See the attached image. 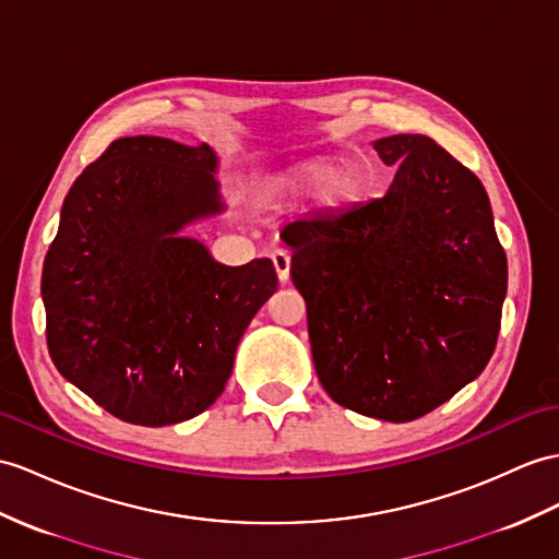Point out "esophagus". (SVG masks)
I'll list each match as a JSON object with an SVG mask.
<instances>
[{"mask_svg": "<svg viewBox=\"0 0 559 559\" xmlns=\"http://www.w3.org/2000/svg\"><path fill=\"white\" fill-rule=\"evenodd\" d=\"M270 258H272V265H275V272H277V277H280V282L284 284L289 280V265H292V258H289V253L284 251V249H275L270 253Z\"/></svg>", "mask_w": 559, "mask_h": 559, "instance_id": "esophagus-1", "label": "esophagus"}]
</instances>
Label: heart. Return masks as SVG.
<instances>
[{"instance_id":"b5f03b06","label":"heart","mask_w":559,"mask_h":559,"mask_svg":"<svg viewBox=\"0 0 559 559\" xmlns=\"http://www.w3.org/2000/svg\"><path fill=\"white\" fill-rule=\"evenodd\" d=\"M318 185V201L324 209H338L353 201L360 192V173L348 160L326 166L322 160L308 163L287 175L270 177L255 185L253 201L258 206L272 209L284 201L304 197L310 187Z\"/></svg>"}]
</instances>
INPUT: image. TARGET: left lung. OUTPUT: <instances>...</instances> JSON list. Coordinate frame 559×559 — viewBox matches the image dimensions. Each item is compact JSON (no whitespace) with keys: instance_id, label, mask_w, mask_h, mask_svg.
Here are the masks:
<instances>
[{"instance_id":"1","label":"left lung","mask_w":559,"mask_h":559,"mask_svg":"<svg viewBox=\"0 0 559 559\" xmlns=\"http://www.w3.org/2000/svg\"><path fill=\"white\" fill-rule=\"evenodd\" d=\"M374 148L396 166L384 197L296 221L280 239L324 391L360 415L413 421L491 360L508 258L469 168L425 134Z\"/></svg>"}]
</instances>
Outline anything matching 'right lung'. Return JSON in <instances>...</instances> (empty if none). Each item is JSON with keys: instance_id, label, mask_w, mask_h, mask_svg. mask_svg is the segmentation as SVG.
Returning <instances> with one entry per match:
<instances>
[{"instance_id": "add662e5", "label": "right lung", "mask_w": 559, "mask_h": 559, "mask_svg": "<svg viewBox=\"0 0 559 559\" xmlns=\"http://www.w3.org/2000/svg\"><path fill=\"white\" fill-rule=\"evenodd\" d=\"M211 146L122 138L78 175L43 267L47 348L106 413L142 427L203 413L277 289L270 258L227 267L185 225L223 211Z\"/></svg>"}]
</instances>
